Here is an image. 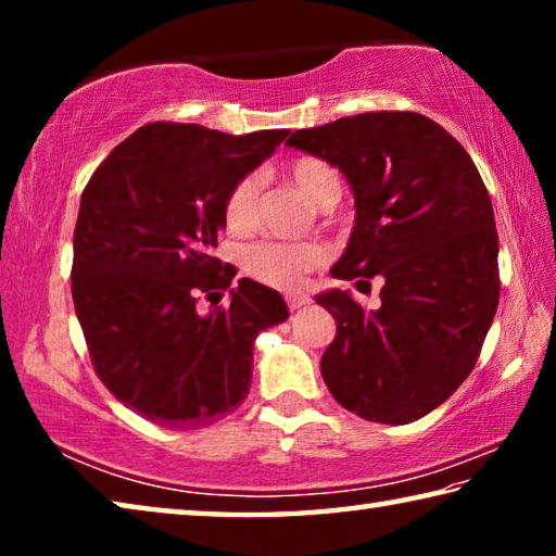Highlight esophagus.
Masks as SVG:
<instances>
[{
  "label": "esophagus",
  "instance_id": "obj_1",
  "mask_svg": "<svg viewBox=\"0 0 556 556\" xmlns=\"http://www.w3.org/2000/svg\"><path fill=\"white\" fill-rule=\"evenodd\" d=\"M308 304V296L304 294H287V306L291 308V312H296V308L306 306Z\"/></svg>",
  "mask_w": 556,
  "mask_h": 556
}]
</instances>
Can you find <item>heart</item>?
Returning <instances> with one entry per match:
<instances>
[{
    "label": "heart",
    "mask_w": 556,
    "mask_h": 556,
    "mask_svg": "<svg viewBox=\"0 0 556 556\" xmlns=\"http://www.w3.org/2000/svg\"><path fill=\"white\" fill-rule=\"evenodd\" d=\"M291 181L308 201L328 208L341 195V174L336 172L326 159L296 156L289 164ZM257 184L255 178H238L223 195L220 220L225 230L242 235L252 228V213H255ZM324 262V250L316 242H277L262 240L244 250L242 265L252 279L275 289H299L304 285L308 271H314Z\"/></svg>",
    "instance_id": "b5f03b06"
}]
</instances>
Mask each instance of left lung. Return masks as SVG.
Here are the masks:
<instances>
[{"label":"left lung","mask_w":556,"mask_h":556,"mask_svg":"<svg viewBox=\"0 0 556 556\" xmlns=\"http://www.w3.org/2000/svg\"><path fill=\"white\" fill-rule=\"evenodd\" d=\"M289 147L341 168L355 193L338 279H384L380 308L348 291L316 301L336 318L321 375L336 402L409 425L458 390L493 324L501 275L493 205L473 159L434 119L382 110L296 129Z\"/></svg>","instance_id":"1"}]
</instances>
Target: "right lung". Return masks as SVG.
I'll return each mask as SVG.
<instances>
[{"label":"right lung","instance_id":"right-lung-1","mask_svg":"<svg viewBox=\"0 0 556 556\" xmlns=\"http://www.w3.org/2000/svg\"><path fill=\"white\" fill-rule=\"evenodd\" d=\"M289 129L225 135L149 122L108 154L80 195L71 291L100 382L159 427L201 429L244 400L252 345L287 321L275 289L232 285L213 257L228 188L285 142Z\"/></svg>","mask_w":556,"mask_h":556}]
</instances>
